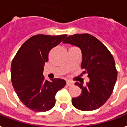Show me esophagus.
Segmentation results:
<instances>
[{"label":"esophagus","mask_w":127,"mask_h":127,"mask_svg":"<svg viewBox=\"0 0 127 127\" xmlns=\"http://www.w3.org/2000/svg\"><path fill=\"white\" fill-rule=\"evenodd\" d=\"M72 85H73V83L70 82V81H67V82H66V86H67V87H71Z\"/></svg>","instance_id":"obj_1"}]
</instances>
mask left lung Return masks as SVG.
Wrapping results in <instances>:
<instances>
[{"mask_svg":"<svg viewBox=\"0 0 127 127\" xmlns=\"http://www.w3.org/2000/svg\"><path fill=\"white\" fill-rule=\"evenodd\" d=\"M81 49L83 61V74L87 73L89 82L83 86L76 82L74 85L82 89L80 96L72 98V105L84 111L96 110L106 102L113 93L117 79V71L114 58L106 46L96 38L89 34L68 36L63 42Z\"/></svg>","mask_w":127,"mask_h":127,"instance_id":"8db88e82","label":"left lung"}]
</instances>
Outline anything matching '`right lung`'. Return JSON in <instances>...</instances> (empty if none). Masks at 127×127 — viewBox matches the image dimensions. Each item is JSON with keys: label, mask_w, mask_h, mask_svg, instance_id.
I'll return each instance as SVG.
<instances>
[{"label": "right lung", "mask_w": 127, "mask_h": 127, "mask_svg": "<svg viewBox=\"0 0 127 127\" xmlns=\"http://www.w3.org/2000/svg\"><path fill=\"white\" fill-rule=\"evenodd\" d=\"M66 36H33L21 46L12 60V86L21 102L31 110L45 112L52 109L56 94L66 85L63 79L45 80L43 70L48 61V53Z\"/></svg>", "instance_id": "1"}]
</instances>
